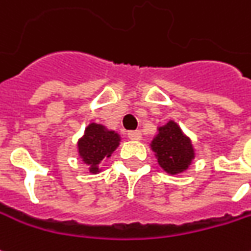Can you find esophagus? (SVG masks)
Listing matches in <instances>:
<instances>
[{
	"label": "esophagus",
	"instance_id": "34e87169",
	"mask_svg": "<svg viewBox=\"0 0 251 251\" xmlns=\"http://www.w3.org/2000/svg\"><path fill=\"white\" fill-rule=\"evenodd\" d=\"M127 137L133 140V141H140L141 140V131L140 130H133L127 133Z\"/></svg>",
	"mask_w": 251,
	"mask_h": 251
}]
</instances>
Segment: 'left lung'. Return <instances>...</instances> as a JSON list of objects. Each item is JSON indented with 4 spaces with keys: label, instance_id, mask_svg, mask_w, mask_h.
I'll return each mask as SVG.
<instances>
[{
    "label": "left lung",
    "instance_id": "left-lung-1",
    "mask_svg": "<svg viewBox=\"0 0 251 251\" xmlns=\"http://www.w3.org/2000/svg\"><path fill=\"white\" fill-rule=\"evenodd\" d=\"M150 145L159 166L170 175L185 173L196 157L192 138L173 120L157 126V131Z\"/></svg>",
    "mask_w": 251,
    "mask_h": 251
}]
</instances>
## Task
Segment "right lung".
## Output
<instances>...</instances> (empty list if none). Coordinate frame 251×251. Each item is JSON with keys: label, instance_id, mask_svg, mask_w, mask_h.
Masks as SVG:
<instances>
[{"label": "right lung", "instance_id": "1", "mask_svg": "<svg viewBox=\"0 0 251 251\" xmlns=\"http://www.w3.org/2000/svg\"><path fill=\"white\" fill-rule=\"evenodd\" d=\"M120 143V133L101 124L91 122L77 141V155L85 166H88L91 174H99L101 171L100 163L113 155Z\"/></svg>", "mask_w": 251, "mask_h": 251}]
</instances>
